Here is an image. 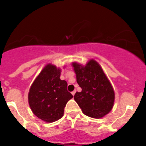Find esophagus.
<instances>
[{
  "instance_id": "1",
  "label": "esophagus",
  "mask_w": 146,
  "mask_h": 146,
  "mask_svg": "<svg viewBox=\"0 0 146 146\" xmlns=\"http://www.w3.org/2000/svg\"><path fill=\"white\" fill-rule=\"evenodd\" d=\"M76 90H73V92H72V95H73V96H74V95L75 94H76Z\"/></svg>"
}]
</instances>
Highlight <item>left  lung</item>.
Instances as JSON below:
<instances>
[{"mask_svg": "<svg viewBox=\"0 0 146 146\" xmlns=\"http://www.w3.org/2000/svg\"><path fill=\"white\" fill-rule=\"evenodd\" d=\"M78 84L81 92H76L74 100L87 116L101 118L113 107L115 92L101 66L94 59L85 66L73 62Z\"/></svg>", "mask_w": 146, "mask_h": 146, "instance_id": "left-lung-1", "label": "left lung"}]
</instances>
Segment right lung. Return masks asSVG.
Here are the masks:
<instances>
[{"mask_svg": "<svg viewBox=\"0 0 146 146\" xmlns=\"http://www.w3.org/2000/svg\"><path fill=\"white\" fill-rule=\"evenodd\" d=\"M60 73L61 69L55 65H46L28 92L31 111L46 123H53L61 118L66 103L73 98L67 90V82L60 79Z\"/></svg>", "mask_w": 146, "mask_h": 146, "instance_id": "right-lung-1", "label": "right lung"}]
</instances>
